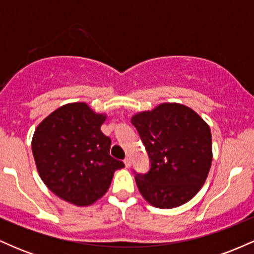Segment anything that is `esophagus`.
Listing matches in <instances>:
<instances>
[{
	"label": "esophagus",
	"instance_id": "esophagus-1",
	"mask_svg": "<svg viewBox=\"0 0 254 254\" xmlns=\"http://www.w3.org/2000/svg\"><path fill=\"white\" fill-rule=\"evenodd\" d=\"M124 164H125V166H127V167H130V166H131V159H130V157H125Z\"/></svg>",
	"mask_w": 254,
	"mask_h": 254
}]
</instances>
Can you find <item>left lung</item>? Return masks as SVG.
Returning <instances> with one entry per match:
<instances>
[{"label":"left lung","mask_w":254,"mask_h":254,"mask_svg":"<svg viewBox=\"0 0 254 254\" xmlns=\"http://www.w3.org/2000/svg\"><path fill=\"white\" fill-rule=\"evenodd\" d=\"M131 123L149 156L147 173H135L139 192L160 209L177 208L202 189L212 161L211 131L190 107L161 104Z\"/></svg>","instance_id":"1"}]
</instances>
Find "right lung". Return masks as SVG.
I'll use <instances>...</instances> for the list:
<instances>
[{
	"label": "right lung",
	"instance_id": "obj_1",
	"mask_svg": "<svg viewBox=\"0 0 254 254\" xmlns=\"http://www.w3.org/2000/svg\"><path fill=\"white\" fill-rule=\"evenodd\" d=\"M104 115L84 103L64 105L38 125L32 151L39 176L58 197L89 205L109 190L124 164L110 155L111 138L101 132Z\"/></svg>",
	"mask_w": 254,
	"mask_h": 254
}]
</instances>
